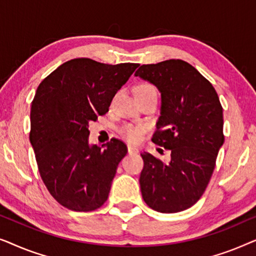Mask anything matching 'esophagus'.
Segmentation results:
<instances>
[{
  "instance_id": "esophagus-1",
  "label": "esophagus",
  "mask_w": 256,
  "mask_h": 256,
  "mask_svg": "<svg viewBox=\"0 0 256 256\" xmlns=\"http://www.w3.org/2000/svg\"><path fill=\"white\" fill-rule=\"evenodd\" d=\"M138 148H136V146H128V152L129 154H138Z\"/></svg>"
}]
</instances>
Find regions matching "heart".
I'll use <instances>...</instances> for the list:
<instances>
[{"instance_id": "heart-1", "label": "heart", "mask_w": 256, "mask_h": 256, "mask_svg": "<svg viewBox=\"0 0 256 256\" xmlns=\"http://www.w3.org/2000/svg\"><path fill=\"white\" fill-rule=\"evenodd\" d=\"M156 92L155 87L150 85L148 82L140 84L136 88V96H144V94ZM146 127L143 124H124L120 129V134L130 143H138L142 138V135L144 134Z\"/></svg>"}]
</instances>
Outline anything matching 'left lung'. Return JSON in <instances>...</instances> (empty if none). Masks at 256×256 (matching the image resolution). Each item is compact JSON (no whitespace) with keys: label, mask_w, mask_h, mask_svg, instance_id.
<instances>
[{"label":"left lung","mask_w":256,"mask_h":256,"mask_svg":"<svg viewBox=\"0 0 256 256\" xmlns=\"http://www.w3.org/2000/svg\"><path fill=\"white\" fill-rule=\"evenodd\" d=\"M135 76L160 92V116L152 140L171 152L169 163L141 154L143 200L157 212L184 211L204 194L225 141L222 104L212 84L180 59L142 65Z\"/></svg>","instance_id":"obj_1"}]
</instances>
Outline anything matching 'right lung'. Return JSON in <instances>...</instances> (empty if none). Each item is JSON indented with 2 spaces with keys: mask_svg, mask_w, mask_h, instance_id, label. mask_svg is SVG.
<instances>
[{
  "mask_svg": "<svg viewBox=\"0 0 256 256\" xmlns=\"http://www.w3.org/2000/svg\"><path fill=\"white\" fill-rule=\"evenodd\" d=\"M138 66L76 58L38 86L31 104L30 143L45 186L64 208L90 212L107 200L127 146L118 138L90 146L88 124L107 113Z\"/></svg>",
  "mask_w": 256,
  "mask_h": 256,
  "instance_id": "1",
  "label": "right lung"
}]
</instances>
